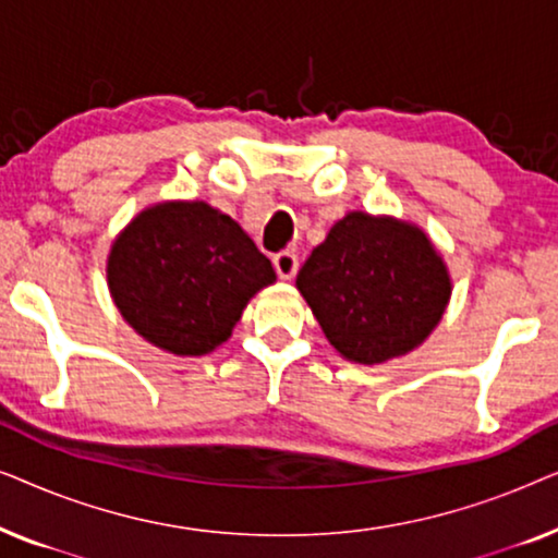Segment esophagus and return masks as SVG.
I'll return each mask as SVG.
<instances>
[{"label": "esophagus", "instance_id": "esophagus-1", "mask_svg": "<svg viewBox=\"0 0 558 558\" xmlns=\"http://www.w3.org/2000/svg\"><path fill=\"white\" fill-rule=\"evenodd\" d=\"M274 269L281 279H292L296 269H300V258H296L294 251H279L277 256H274Z\"/></svg>", "mask_w": 558, "mask_h": 558}]
</instances>
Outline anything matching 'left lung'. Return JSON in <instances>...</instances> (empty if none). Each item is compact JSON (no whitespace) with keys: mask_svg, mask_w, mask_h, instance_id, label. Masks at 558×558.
<instances>
[{"mask_svg":"<svg viewBox=\"0 0 558 558\" xmlns=\"http://www.w3.org/2000/svg\"><path fill=\"white\" fill-rule=\"evenodd\" d=\"M325 338L348 361L384 363L414 350L445 315L449 277L418 228L350 213L296 274Z\"/></svg>","mask_w":558,"mask_h":558,"instance_id":"obj_1","label":"left lung"}]
</instances>
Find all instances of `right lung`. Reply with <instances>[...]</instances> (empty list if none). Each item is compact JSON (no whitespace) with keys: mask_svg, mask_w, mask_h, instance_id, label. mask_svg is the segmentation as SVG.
Returning <instances> with one entry per match:
<instances>
[{"mask_svg":"<svg viewBox=\"0 0 558 558\" xmlns=\"http://www.w3.org/2000/svg\"><path fill=\"white\" fill-rule=\"evenodd\" d=\"M277 274L243 228L205 203H165L113 243V302L142 338L174 355L228 340L243 307Z\"/></svg>","mask_w":558,"mask_h":558,"instance_id":"right-lung-1","label":"right lung"}]
</instances>
